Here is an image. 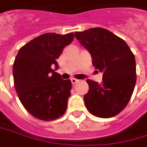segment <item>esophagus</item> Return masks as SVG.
<instances>
[{
	"instance_id": "34e87169",
	"label": "esophagus",
	"mask_w": 147,
	"mask_h": 147,
	"mask_svg": "<svg viewBox=\"0 0 147 147\" xmlns=\"http://www.w3.org/2000/svg\"><path fill=\"white\" fill-rule=\"evenodd\" d=\"M78 81H79V80L75 79V78H72V79H71V82L73 84H76V83H77V82H78Z\"/></svg>"
}]
</instances>
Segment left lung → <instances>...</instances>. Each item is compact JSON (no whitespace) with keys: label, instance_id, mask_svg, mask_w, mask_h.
Instances as JSON below:
<instances>
[{"label":"left lung","instance_id":"8db88e82","mask_svg":"<svg viewBox=\"0 0 147 147\" xmlns=\"http://www.w3.org/2000/svg\"><path fill=\"white\" fill-rule=\"evenodd\" d=\"M74 37L88 50L92 64L103 74L102 82L88 79L84 95L87 110L99 118H112L129 102L136 83V62L122 38L103 28L75 32Z\"/></svg>","mask_w":147,"mask_h":147}]
</instances>
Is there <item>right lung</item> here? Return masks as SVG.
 I'll return each instance as SVG.
<instances>
[{"label": "right lung", "mask_w": 147, "mask_h": 147, "mask_svg": "<svg viewBox=\"0 0 147 147\" xmlns=\"http://www.w3.org/2000/svg\"><path fill=\"white\" fill-rule=\"evenodd\" d=\"M73 40L74 33H45L21 47L15 58L13 74L18 98L29 114L40 120L52 121L66 110L71 81L61 79L55 69L56 60Z\"/></svg>", "instance_id": "right-lung-1"}]
</instances>
